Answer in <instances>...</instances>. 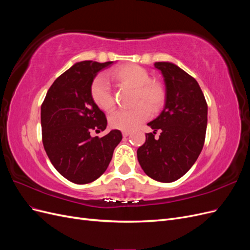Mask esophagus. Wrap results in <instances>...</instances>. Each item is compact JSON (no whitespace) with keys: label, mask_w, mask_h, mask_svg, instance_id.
I'll return each mask as SVG.
<instances>
[{"label":"esophagus","mask_w":250,"mask_h":250,"mask_svg":"<svg viewBox=\"0 0 250 250\" xmlns=\"http://www.w3.org/2000/svg\"><path fill=\"white\" fill-rule=\"evenodd\" d=\"M122 133H123V137L126 138V137H128V135L130 134V131H123Z\"/></svg>","instance_id":"esophagus-1"}]
</instances>
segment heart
Here are the masks:
<instances>
[{"instance_id": "heart-1", "label": "heart", "mask_w": 250, "mask_h": 250, "mask_svg": "<svg viewBox=\"0 0 250 250\" xmlns=\"http://www.w3.org/2000/svg\"><path fill=\"white\" fill-rule=\"evenodd\" d=\"M111 79L120 84L134 88L131 109L117 110L109 117V125L120 130H132L149 116V108L156 111L162 107L165 100L163 87L155 81L149 80L148 72L137 64H123L109 72ZM90 96L98 107L104 111L113 108L115 100L111 94L108 79L104 75H98L90 84Z\"/></svg>"}]
</instances>
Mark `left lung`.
<instances>
[{
	"label": "left lung",
	"instance_id": "left-lung-1",
	"mask_svg": "<svg viewBox=\"0 0 250 250\" xmlns=\"http://www.w3.org/2000/svg\"><path fill=\"white\" fill-rule=\"evenodd\" d=\"M164 77L166 98L161 115L148 123L154 130L138 149V161L149 177L161 183L179 179L197 161L206 139L208 104L192 76L176 64L155 62ZM160 138L154 139L156 131Z\"/></svg>",
	"mask_w": 250,
	"mask_h": 250
}]
</instances>
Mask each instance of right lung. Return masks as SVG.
Returning <instances> with one entry per match:
<instances>
[{"label":"right lung","instance_id":"obj_1","mask_svg":"<svg viewBox=\"0 0 250 250\" xmlns=\"http://www.w3.org/2000/svg\"><path fill=\"white\" fill-rule=\"evenodd\" d=\"M112 62L75 63L53 82L42 104L43 148L54 168L74 184L99 178L122 140L118 129L92 137V131L106 129L107 120L92 99L90 84L98 72Z\"/></svg>","mask_w":250,"mask_h":250}]
</instances>
